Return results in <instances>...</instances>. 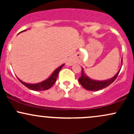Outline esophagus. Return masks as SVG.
Here are the masks:
<instances>
[{
  "label": "esophagus",
  "mask_w": 134,
  "mask_h": 134,
  "mask_svg": "<svg viewBox=\"0 0 134 134\" xmlns=\"http://www.w3.org/2000/svg\"><path fill=\"white\" fill-rule=\"evenodd\" d=\"M72 64H73V63H72V61L71 60H67V65H72Z\"/></svg>",
  "instance_id": "esophagus-1"
}]
</instances>
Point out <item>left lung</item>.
<instances>
[{
	"mask_svg": "<svg viewBox=\"0 0 134 134\" xmlns=\"http://www.w3.org/2000/svg\"><path fill=\"white\" fill-rule=\"evenodd\" d=\"M121 62H122V59H121ZM120 69L118 70V72L116 73V74L113 77H112L111 79L107 80V81H99L91 79L89 77H87L85 75V74L84 73V70H83V69H82L81 76L80 77V78H79V82L84 89H86V90L88 91L100 90L101 89L105 88V87H108L109 85H110L112 82H114L115 79L117 77L120 71Z\"/></svg>",
	"mask_w": 134,
	"mask_h": 134,
	"instance_id": "left-lung-1",
	"label": "left lung"
}]
</instances>
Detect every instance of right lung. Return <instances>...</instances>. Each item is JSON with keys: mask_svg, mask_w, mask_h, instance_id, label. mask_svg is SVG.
<instances>
[{"mask_svg": "<svg viewBox=\"0 0 134 134\" xmlns=\"http://www.w3.org/2000/svg\"><path fill=\"white\" fill-rule=\"evenodd\" d=\"M26 30L23 31H24ZM21 31V32H23ZM64 65V64H62V65L60 66L58 68H57L56 70H55L54 72H53V74L51 75V76L47 79L46 81H43V82H41L40 83H38V84H27V83H25L23 82L22 81L19 79V81L21 82L24 86H25L26 87H27L28 89L34 91H44L48 90L49 88H50L53 84H55V81L57 80V77L58 73H59L60 69L62 68L63 66Z\"/></svg>", "mask_w": 134, "mask_h": 134, "instance_id": "add662e5", "label": "right lung"}]
</instances>
